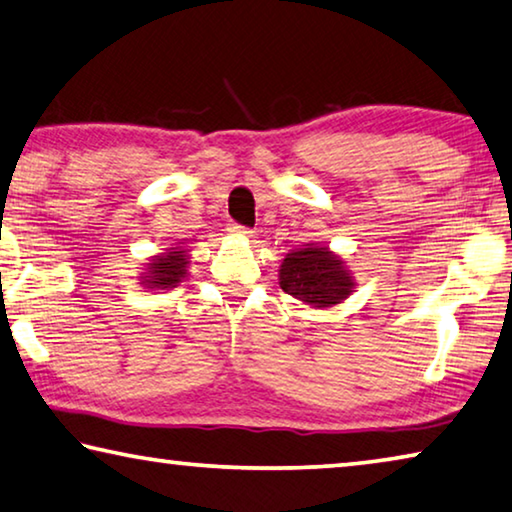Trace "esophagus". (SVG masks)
Here are the masks:
<instances>
[{"label":"esophagus","mask_w":512,"mask_h":512,"mask_svg":"<svg viewBox=\"0 0 512 512\" xmlns=\"http://www.w3.org/2000/svg\"><path fill=\"white\" fill-rule=\"evenodd\" d=\"M227 230H230L232 234H237V237H253V232L248 230V227H243V225H237V223H232L230 227H227Z\"/></svg>","instance_id":"1"}]
</instances>
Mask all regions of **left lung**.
Returning <instances> with one entry per match:
<instances>
[{
  "label": "left lung",
  "mask_w": 512,
  "mask_h": 512,
  "mask_svg": "<svg viewBox=\"0 0 512 512\" xmlns=\"http://www.w3.org/2000/svg\"><path fill=\"white\" fill-rule=\"evenodd\" d=\"M278 280L282 291L319 310L344 303L355 289V278L344 259L319 243H305L287 253Z\"/></svg>",
  "instance_id": "obj_1"
}]
</instances>
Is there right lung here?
I'll return each instance as SVG.
<instances>
[{
	"label": "right lung",
	"mask_w": 512,
	"mask_h": 512,
	"mask_svg": "<svg viewBox=\"0 0 512 512\" xmlns=\"http://www.w3.org/2000/svg\"><path fill=\"white\" fill-rule=\"evenodd\" d=\"M189 275V250L182 246L168 248L148 259L143 273L139 275V285L145 289H173Z\"/></svg>",
	"instance_id": "add662e5"
}]
</instances>
